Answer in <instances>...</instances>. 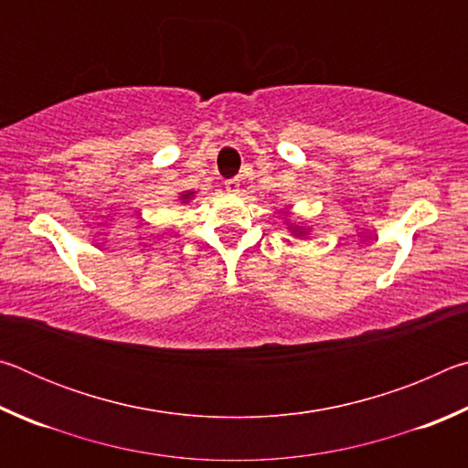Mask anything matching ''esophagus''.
Returning a JSON list of instances; mask_svg holds the SVG:
<instances>
[{
    "label": "esophagus",
    "mask_w": 468,
    "mask_h": 468,
    "mask_svg": "<svg viewBox=\"0 0 468 468\" xmlns=\"http://www.w3.org/2000/svg\"><path fill=\"white\" fill-rule=\"evenodd\" d=\"M225 189L231 196H237L241 192V184H239V179H229V181H225Z\"/></svg>",
    "instance_id": "esophagus-1"
}]
</instances>
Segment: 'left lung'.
Instances as JSON below:
<instances>
[{
  "mask_svg": "<svg viewBox=\"0 0 468 468\" xmlns=\"http://www.w3.org/2000/svg\"><path fill=\"white\" fill-rule=\"evenodd\" d=\"M287 215H289V212H287ZM284 225H287V231H291V235L297 237V239H307V235H310V231H312V227L292 223L291 217L284 218Z\"/></svg>",
  "mask_w": 468,
  "mask_h": 468,
  "instance_id": "obj_1",
  "label": "left lung"
}]
</instances>
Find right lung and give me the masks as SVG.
Instances as JSON below:
<instances>
[{
    "label": "right lung",
    "instance_id": "right-lung-1",
    "mask_svg": "<svg viewBox=\"0 0 468 468\" xmlns=\"http://www.w3.org/2000/svg\"><path fill=\"white\" fill-rule=\"evenodd\" d=\"M194 197H196L194 189H187V192H181V194L177 196V200H179L181 204H189V200H194Z\"/></svg>",
    "mask_w": 468,
    "mask_h": 468
}]
</instances>
